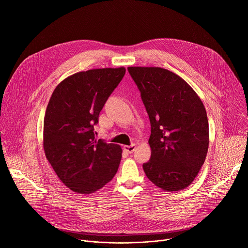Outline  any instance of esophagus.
Listing matches in <instances>:
<instances>
[{"label": "esophagus", "instance_id": "34e87169", "mask_svg": "<svg viewBox=\"0 0 248 248\" xmlns=\"http://www.w3.org/2000/svg\"><path fill=\"white\" fill-rule=\"evenodd\" d=\"M124 149L125 152L127 153H132L134 150H135V144H132V145H124Z\"/></svg>", "mask_w": 248, "mask_h": 248}]
</instances>
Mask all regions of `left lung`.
<instances>
[{
  "mask_svg": "<svg viewBox=\"0 0 248 248\" xmlns=\"http://www.w3.org/2000/svg\"><path fill=\"white\" fill-rule=\"evenodd\" d=\"M151 124L149 181L166 191L187 187L205 162L209 124L204 105L181 77L155 66H129Z\"/></svg>",
  "mask_w": 248,
  "mask_h": 248,
  "instance_id": "8db88e82",
  "label": "left lung"
}]
</instances>
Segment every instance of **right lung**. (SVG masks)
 Returning <instances> with one entry per match:
<instances>
[{
  "label": "right lung",
  "instance_id": "obj_1",
  "mask_svg": "<svg viewBox=\"0 0 248 248\" xmlns=\"http://www.w3.org/2000/svg\"><path fill=\"white\" fill-rule=\"evenodd\" d=\"M124 74V67L77 73L63 79L50 98L44 117L45 155L62 183L75 192H95L118 171L121 146L97 140L94 125Z\"/></svg>",
  "mask_w": 248,
  "mask_h": 248
}]
</instances>
